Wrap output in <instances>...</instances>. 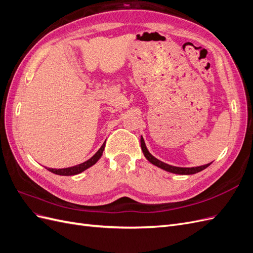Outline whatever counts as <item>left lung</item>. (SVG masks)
<instances>
[{"label": "left lung", "instance_id": "1", "mask_svg": "<svg viewBox=\"0 0 253 253\" xmlns=\"http://www.w3.org/2000/svg\"><path fill=\"white\" fill-rule=\"evenodd\" d=\"M140 142H141V149H142V152L143 154L145 156V158H147L149 162L153 165L157 166L158 168H162V169L168 171V172H171V173H175V174H180V175H191V174H195V173H198L203 171L204 169H206L207 167H209L212 163L210 164H207L205 166H201V167H195V168H179V167H173V166H170V165H167L163 162H160V160H158L157 158H155L154 156H153L151 153L148 151L147 147H145V143H144V140L141 137L140 139Z\"/></svg>", "mask_w": 253, "mask_h": 253}]
</instances>
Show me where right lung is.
<instances>
[{
    "label": "right lung",
    "mask_w": 253,
    "mask_h": 253,
    "mask_svg": "<svg viewBox=\"0 0 253 253\" xmlns=\"http://www.w3.org/2000/svg\"><path fill=\"white\" fill-rule=\"evenodd\" d=\"M104 147H105V142L101 145V148L98 150V152L96 153V154L89 158L88 160H86L85 163H82L78 166H75V167H71V168H65V169H51V168H48V171H50L51 173H55V174H58V175H63V176H70V175H76V174H79L81 172H83L84 170L88 169L89 167H91L93 165H95L98 159L101 157L102 153H103V150H104Z\"/></svg>",
    "instance_id": "add662e5"
}]
</instances>
